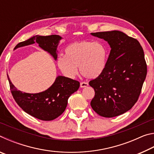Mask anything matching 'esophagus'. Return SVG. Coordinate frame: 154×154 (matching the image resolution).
Masks as SVG:
<instances>
[{
    "instance_id": "1",
    "label": "esophagus",
    "mask_w": 154,
    "mask_h": 154,
    "mask_svg": "<svg viewBox=\"0 0 154 154\" xmlns=\"http://www.w3.org/2000/svg\"><path fill=\"white\" fill-rule=\"evenodd\" d=\"M87 86H88V83H87V82H81L80 83L81 88H85Z\"/></svg>"
}]
</instances>
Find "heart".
<instances>
[{"mask_svg":"<svg viewBox=\"0 0 154 154\" xmlns=\"http://www.w3.org/2000/svg\"><path fill=\"white\" fill-rule=\"evenodd\" d=\"M65 56H59L57 66L65 76L74 78L78 67L83 75L94 79L102 75L108 60V49L102 42L82 41L68 45Z\"/></svg>","mask_w":154,"mask_h":154,"instance_id":"1","label":"heart"}]
</instances>
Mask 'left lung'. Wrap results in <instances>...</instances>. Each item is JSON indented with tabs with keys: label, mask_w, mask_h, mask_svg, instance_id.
<instances>
[{
	"label": "left lung",
	"mask_w": 154,
	"mask_h": 154,
	"mask_svg": "<svg viewBox=\"0 0 154 154\" xmlns=\"http://www.w3.org/2000/svg\"><path fill=\"white\" fill-rule=\"evenodd\" d=\"M110 45L106 69L90 81L95 91L90 105L96 113L113 118L130 110L139 98L147 75L144 51L139 41L118 30L91 33Z\"/></svg>",
	"instance_id": "8db88e82"
}]
</instances>
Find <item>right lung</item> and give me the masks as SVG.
Wrapping results in <instances>:
<instances>
[{"instance_id":"right-lung-1","label":"right lung","mask_w":154,"mask_h":154,"mask_svg":"<svg viewBox=\"0 0 154 154\" xmlns=\"http://www.w3.org/2000/svg\"><path fill=\"white\" fill-rule=\"evenodd\" d=\"M62 37L59 35H35L29 39L18 43L14 49L37 43L38 46L48 51L54 59L58 58L57 48ZM13 97L26 113L43 121H51L65 111L68 99L79 89L80 83L76 80L64 76H58L51 86L43 92L36 94L22 92L11 83L7 75Z\"/></svg>"}]
</instances>
